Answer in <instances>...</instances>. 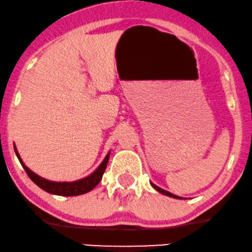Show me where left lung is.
Returning a JSON list of instances; mask_svg holds the SVG:
<instances>
[{"label": "left lung", "instance_id": "left-lung-1", "mask_svg": "<svg viewBox=\"0 0 252 252\" xmlns=\"http://www.w3.org/2000/svg\"><path fill=\"white\" fill-rule=\"evenodd\" d=\"M151 185H152V187H154L155 189H157L159 193H161V194H165V195H167V196L174 197V199H181L180 196H178V195H174V194H172V193H170V192H167V190H165V189H160V187L156 186L155 184H152V183H151Z\"/></svg>", "mask_w": 252, "mask_h": 252}]
</instances>
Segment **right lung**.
<instances>
[{
	"label": "right lung",
	"instance_id": "obj_1",
	"mask_svg": "<svg viewBox=\"0 0 252 252\" xmlns=\"http://www.w3.org/2000/svg\"><path fill=\"white\" fill-rule=\"evenodd\" d=\"M15 152L16 156H17L18 159H20L22 166L27 172V174L30 178L31 180L33 181L37 186H39L41 189L46 190L47 193L56 194V195H63V196H75V195H81V194L88 193L89 190H92L94 187L97 186V184L100 183V180L102 179V176L104 173V170H106L108 160H109V155L106 156V158L103 159L102 163L100 164L96 170L94 171V173H92L91 176L84 178V179L73 181V183H55V181H50L44 179L39 176H37L36 173H33L32 171L29 170V168L25 166L23 161L18 155L17 150H16L15 146Z\"/></svg>",
	"mask_w": 252,
	"mask_h": 252
}]
</instances>
